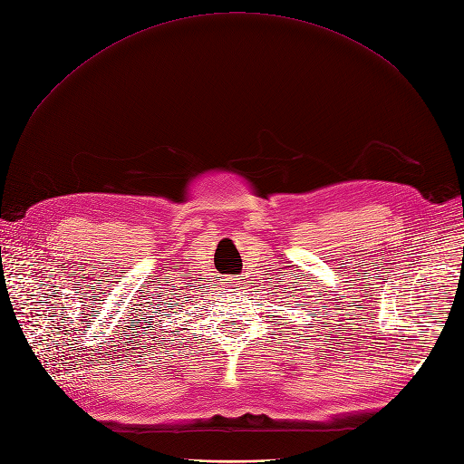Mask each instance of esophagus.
<instances>
[{
    "instance_id": "esophagus-1",
    "label": "esophagus",
    "mask_w": 464,
    "mask_h": 464,
    "mask_svg": "<svg viewBox=\"0 0 464 464\" xmlns=\"http://www.w3.org/2000/svg\"><path fill=\"white\" fill-rule=\"evenodd\" d=\"M222 285H224V288H228V290H234V288H236V278H232V276H227V278H222Z\"/></svg>"
}]
</instances>
